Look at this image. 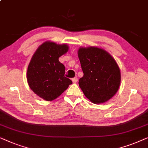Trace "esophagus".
I'll return each mask as SVG.
<instances>
[{"label": "esophagus", "instance_id": "34e87169", "mask_svg": "<svg viewBox=\"0 0 148 148\" xmlns=\"http://www.w3.org/2000/svg\"><path fill=\"white\" fill-rule=\"evenodd\" d=\"M77 80H78L77 78H72V82H74V83H76V82H77Z\"/></svg>", "mask_w": 148, "mask_h": 148}]
</instances>
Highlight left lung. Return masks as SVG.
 <instances>
[{"mask_svg": "<svg viewBox=\"0 0 148 148\" xmlns=\"http://www.w3.org/2000/svg\"><path fill=\"white\" fill-rule=\"evenodd\" d=\"M78 56L84 75L79 86L93 103H102L116 93L121 84V71L109 53L95 47H80Z\"/></svg>", "mask_w": 148, "mask_h": 148, "instance_id": "left-lung-1", "label": "left lung"}]
</instances>
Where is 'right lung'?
Wrapping results in <instances>:
<instances>
[{"mask_svg": "<svg viewBox=\"0 0 148 148\" xmlns=\"http://www.w3.org/2000/svg\"><path fill=\"white\" fill-rule=\"evenodd\" d=\"M68 45L46 41L36 49L27 67V80L33 92L46 101H53L72 81L65 77V66L59 58L66 53Z\"/></svg>", "mask_w": 148, "mask_h": 148, "instance_id": "right-lung-1", "label": "right lung"}]
</instances>
